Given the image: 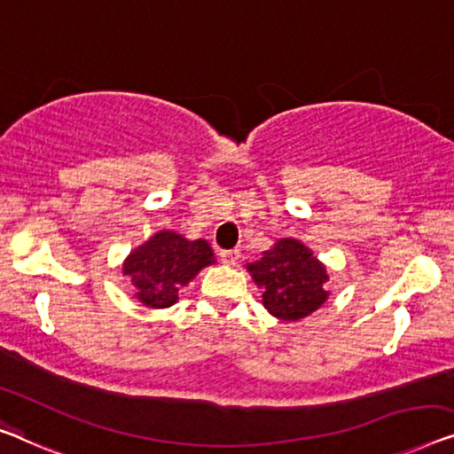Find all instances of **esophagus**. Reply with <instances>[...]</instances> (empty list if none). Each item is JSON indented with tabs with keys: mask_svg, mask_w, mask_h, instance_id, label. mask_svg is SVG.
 <instances>
[{
	"mask_svg": "<svg viewBox=\"0 0 454 454\" xmlns=\"http://www.w3.org/2000/svg\"><path fill=\"white\" fill-rule=\"evenodd\" d=\"M219 258H221L223 264L235 266V264H238V260L241 258V252H239V249H223V252H219Z\"/></svg>",
	"mask_w": 454,
	"mask_h": 454,
	"instance_id": "34e87169",
	"label": "esophagus"
}]
</instances>
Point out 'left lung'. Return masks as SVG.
I'll use <instances>...</instances> for the list:
<instances>
[{
	"instance_id": "obj_1",
	"label": "left lung",
	"mask_w": 454,
	"mask_h": 454,
	"mask_svg": "<svg viewBox=\"0 0 454 454\" xmlns=\"http://www.w3.org/2000/svg\"><path fill=\"white\" fill-rule=\"evenodd\" d=\"M246 268L255 286L262 288V305L280 321L305 319L330 297L325 264L294 238L278 239Z\"/></svg>"
}]
</instances>
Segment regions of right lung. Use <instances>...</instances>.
<instances>
[{"mask_svg":"<svg viewBox=\"0 0 454 454\" xmlns=\"http://www.w3.org/2000/svg\"><path fill=\"white\" fill-rule=\"evenodd\" d=\"M215 264L207 239H186L172 229H161L130 249L122 262V274L135 288V299L149 309L178 303V291L202 268Z\"/></svg>","mask_w":454,"mask_h":454,"instance_id":"right-lung-1","label":"right lung"}]
</instances>
